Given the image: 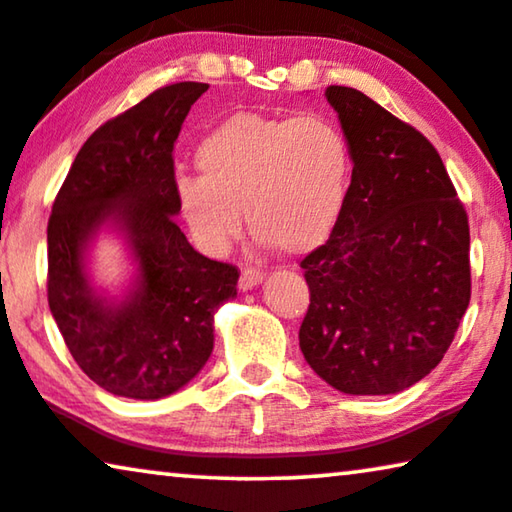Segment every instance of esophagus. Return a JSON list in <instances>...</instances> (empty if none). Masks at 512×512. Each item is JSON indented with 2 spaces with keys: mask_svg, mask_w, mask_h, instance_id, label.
<instances>
[{
  "mask_svg": "<svg viewBox=\"0 0 512 512\" xmlns=\"http://www.w3.org/2000/svg\"><path fill=\"white\" fill-rule=\"evenodd\" d=\"M262 280H264V271L248 266V269H243V273H241L239 287H241L243 292H248V290H253V287H257L259 283H262Z\"/></svg>",
  "mask_w": 512,
  "mask_h": 512,
  "instance_id": "34e87169",
  "label": "esophagus"
}]
</instances>
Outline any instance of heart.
<instances>
[{"mask_svg":"<svg viewBox=\"0 0 512 512\" xmlns=\"http://www.w3.org/2000/svg\"><path fill=\"white\" fill-rule=\"evenodd\" d=\"M194 162L201 176H178L176 201L194 239L215 253L239 239L243 211L266 246L294 255L318 248L341 218L352 176L348 136L320 113H234L199 141Z\"/></svg>","mask_w":512,"mask_h":512,"instance_id":"1","label":"heart"}]
</instances>
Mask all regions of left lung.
<instances>
[{"label": "left lung", "instance_id": "obj_1", "mask_svg": "<svg viewBox=\"0 0 512 512\" xmlns=\"http://www.w3.org/2000/svg\"><path fill=\"white\" fill-rule=\"evenodd\" d=\"M325 97L352 178L327 243L301 259L299 348L338 392L397 394L436 369L469 308V215L427 136L355 88Z\"/></svg>", "mask_w": 512, "mask_h": 512}]
</instances>
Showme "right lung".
<instances>
[{"instance_id":"right-lung-1","label":"right lung","mask_w":512,"mask_h":512,"mask_svg":"<svg viewBox=\"0 0 512 512\" xmlns=\"http://www.w3.org/2000/svg\"><path fill=\"white\" fill-rule=\"evenodd\" d=\"M206 83H174L104 122L78 150L48 220V306L71 357L115 397H169L204 369L213 315L239 269L199 255L176 225L174 143ZM123 234L137 278L120 302L89 283L84 250Z\"/></svg>"}]
</instances>
